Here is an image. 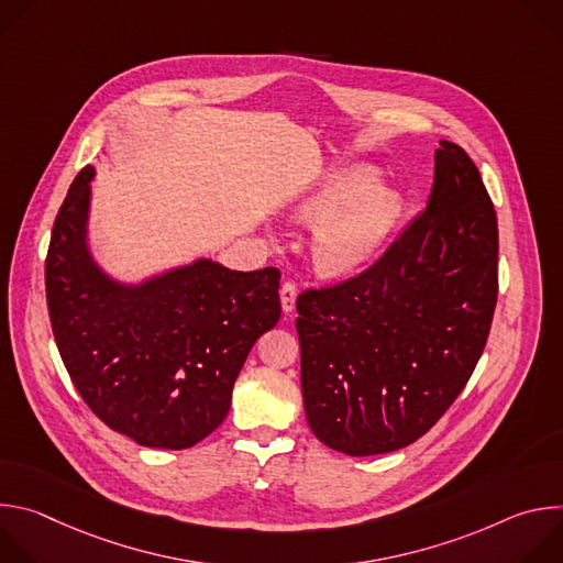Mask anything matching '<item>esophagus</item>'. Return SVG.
<instances>
[{
	"label": "esophagus",
	"instance_id": "obj_1",
	"mask_svg": "<svg viewBox=\"0 0 563 563\" xmlns=\"http://www.w3.org/2000/svg\"><path fill=\"white\" fill-rule=\"evenodd\" d=\"M296 296H298L296 283L287 280V283L280 287V305H283V311H285V313H291V311H294V305H296Z\"/></svg>",
	"mask_w": 563,
	"mask_h": 563
}]
</instances>
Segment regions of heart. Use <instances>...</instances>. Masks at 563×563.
<instances>
[{
	"instance_id": "heart-1",
	"label": "heart",
	"mask_w": 563,
	"mask_h": 563,
	"mask_svg": "<svg viewBox=\"0 0 563 563\" xmlns=\"http://www.w3.org/2000/svg\"><path fill=\"white\" fill-rule=\"evenodd\" d=\"M400 211V196L378 185V172L365 165L332 172L294 205L302 222H324L313 240V261L328 276L361 272L385 245Z\"/></svg>"
}]
</instances>
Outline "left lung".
I'll list each match as a JSON object with an SVG mask.
<instances>
[{
    "instance_id": "8db88e82",
    "label": "left lung",
    "mask_w": 563,
    "mask_h": 563,
    "mask_svg": "<svg viewBox=\"0 0 563 563\" xmlns=\"http://www.w3.org/2000/svg\"><path fill=\"white\" fill-rule=\"evenodd\" d=\"M497 254L484 180L441 140L426 211L369 269L296 300L305 417L318 441L385 454L445 415L488 341Z\"/></svg>"
}]
</instances>
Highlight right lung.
I'll return each mask as SVG.
<instances>
[{
  "label": "right lung",
  "mask_w": 563,
  "mask_h": 563,
  "mask_svg": "<svg viewBox=\"0 0 563 563\" xmlns=\"http://www.w3.org/2000/svg\"><path fill=\"white\" fill-rule=\"evenodd\" d=\"M93 167L73 180L53 224L46 302L66 372L111 430L144 448L185 450L227 417L254 343L280 318V272L211 258L113 278L89 245Z\"/></svg>",
  "instance_id": "obj_1"
}]
</instances>
